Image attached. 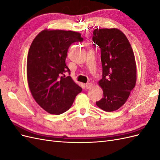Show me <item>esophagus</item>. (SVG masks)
<instances>
[{"label": "esophagus", "instance_id": "34e87169", "mask_svg": "<svg viewBox=\"0 0 160 160\" xmlns=\"http://www.w3.org/2000/svg\"><path fill=\"white\" fill-rule=\"evenodd\" d=\"M85 87H86V88L87 89H91L92 87H93V83H87L86 85H85Z\"/></svg>", "mask_w": 160, "mask_h": 160}]
</instances>
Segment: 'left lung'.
<instances>
[{
  "label": "left lung",
  "mask_w": 160,
  "mask_h": 160,
  "mask_svg": "<svg viewBox=\"0 0 160 160\" xmlns=\"http://www.w3.org/2000/svg\"><path fill=\"white\" fill-rule=\"evenodd\" d=\"M93 41L101 49L103 67V77L98 84L103 89V98L96 105L111 112L124 105L135 86L134 53L127 37L118 28H95Z\"/></svg>",
  "instance_id": "8db88e82"
}]
</instances>
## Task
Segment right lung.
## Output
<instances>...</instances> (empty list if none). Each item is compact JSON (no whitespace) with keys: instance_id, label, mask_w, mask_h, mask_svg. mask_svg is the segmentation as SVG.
Wrapping results in <instances>:
<instances>
[{"instance_id":"right-lung-1","label":"right lung","mask_w":160,"mask_h":160,"mask_svg":"<svg viewBox=\"0 0 160 160\" xmlns=\"http://www.w3.org/2000/svg\"><path fill=\"white\" fill-rule=\"evenodd\" d=\"M83 40L78 32L45 29L31 43L27 62L28 88L34 99L48 113L65 112L82 91L64 72L70 73L65 63L69 46Z\"/></svg>"}]
</instances>
